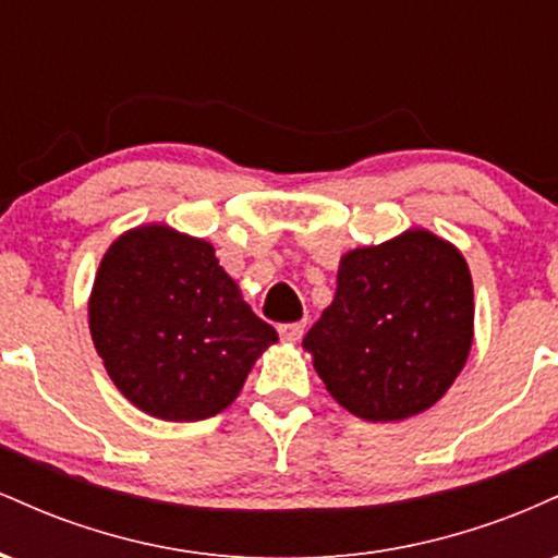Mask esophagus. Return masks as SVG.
<instances>
[{
    "instance_id": "34e87169",
    "label": "esophagus",
    "mask_w": 558,
    "mask_h": 558,
    "mask_svg": "<svg viewBox=\"0 0 558 558\" xmlns=\"http://www.w3.org/2000/svg\"><path fill=\"white\" fill-rule=\"evenodd\" d=\"M304 328H306L304 323H288V325H280L278 332H280V338H283V341L296 343L299 338L304 336Z\"/></svg>"
}]
</instances>
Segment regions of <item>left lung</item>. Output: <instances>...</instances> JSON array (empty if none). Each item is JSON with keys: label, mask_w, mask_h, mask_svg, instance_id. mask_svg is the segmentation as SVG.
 <instances>
[{"label": "left lung", "mask_w": 558, "mask_h": 558, "mask_svg": "<svg viewBox=\"0 0 558 558\" xmlns=\"http://www.w3.org/2000/svg\"><path fill=\"white\" fill-rule=\"evenodd\" d=\"M475 338V293L464 254L409 228L341 257L336 296L304 336L328 393L367 422L430 409L453 386Z\"/></svg>", "instance_id": "8db88e82"}]
</instances>
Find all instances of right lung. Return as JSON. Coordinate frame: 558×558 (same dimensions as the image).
<instances>
[{
    "label": "right lung",
    "mask_w": 558,
    "mask_h": 558,
    "mask_svg": "<svg viewBox=\"0 0 558 558\" xmlns=\"http://www.w3.org/2000/svg\"><path fill=\"white\" fill-rule=\"evenodd\" d=\"M88 330L120 393L165 422L228 409L278 341L222 270L213 243L165 222L110 243L88 296Z\"/></svg>",
    "instance_id": "right-lung-1"
}]
</instances>
